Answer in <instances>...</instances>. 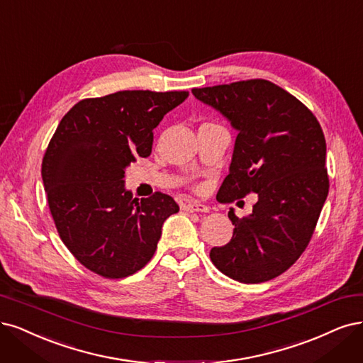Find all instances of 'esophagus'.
<instances>
[{
	"instance_id": "esophagus-1",
	"label": "esophagus",
	"mask_w": 363,
	"mask_h": 363,
	"mask_svg": "<svg viewBox=\"0 0 363 363\" xmlns=\"http://www.w3.org/2000/svg\"><path fill=\"white\" fill-rule=\"evenodd\" d=\"M182 208L187 211V213H194V211H203V213H206V211H208V207L201 203H187Z\"/></svg>"
}]
</instances>
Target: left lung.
<instances>
[{"label": "left lung", "instance_id": "8db88e82", "mask_svg": "<svg viewBox=\"0 0 363 363\" xmlns=\"http://www.w3.org/2000/svg\"><path fill=\"white\" fill-rule=\"evenodd\" d=\"M192 93L220 111L239 132L218 198L234 203L252 192L258 195L249 216L239 219L230 210L233 237L211 249L210 259L234 281H270L303 254L328 198L323 129L298 99L266 79Z\"/></svg>", "mask_w": 363, "mask_h": 363}]
</instances>
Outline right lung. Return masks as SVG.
Segmentation results:
<instances>
[{"instance_id": "right-lung-1", "label": "right lung", "mask_w": 363, "mask_h": 363, "mask_svg": "<svg viewBox=\"0 0 363 363\" xmlns=\"http://www.w3.org/2000/svg\"><path fill=\"white\" fill-rule=\"evenodd\" d=\"M189 91L124 90L82 99L61 118L42 162L60 239L84 267L121 279L153 258L164 220L179 211L162 192L133 198L124 169L152 153L153 129Z\"/></svg>"}]
</instances>
